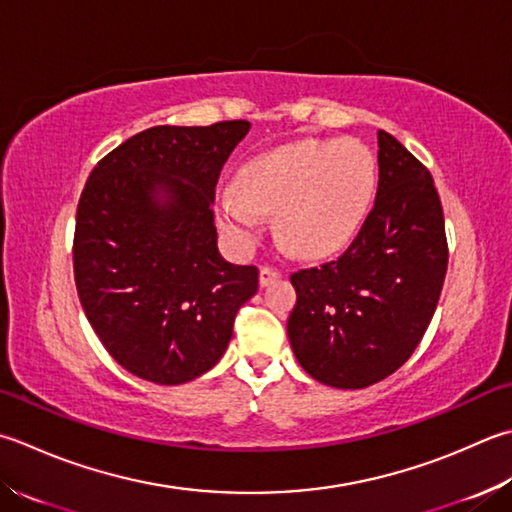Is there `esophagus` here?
I'll return each instance as SVG.
<instances>
[{"instance_id": "esophagus-1", "label": "esophagus", "mask_w": 512, "mask_h": 512, "mask_svg": "<svg viewBox=\"0 0 512 512\" xmlns=\"http://www.w3.org/2000/svg\"><path fill=\"white\" fill-rule=\"evenodd\" d=\"M279 277H282V270L275 268V266H262V268H259V284H262V286L273 284L275 279H279Z\"/></svg>"}]
</instances>
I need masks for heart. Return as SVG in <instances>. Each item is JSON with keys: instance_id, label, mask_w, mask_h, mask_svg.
I'll list each match as a JSON object with an SVG mask.
<instances>
[{"instance_id": "1", "label": "heart", "mask_w": 512, "mask_h": 512, "mask_svg": "<svg viewBox=\"0 0 512 512\" xmlns=\"http://www.w3.org/2000/svg\"><path fill=\"white\" fill-rule=\"evenodd\" d=\"M377 190L373 150L353 137L304 139L255 157L219 199L224 226L250 239L275 213L282 242L299 255L344 246L362 226Z\"/></svg>"}]
</instances>
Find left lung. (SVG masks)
I'll use <instances>...</instances> for the list:
<instances>
[{
  "mask_svg": "<svg viewBox=\"0 0 512 512\" xmlns=\"http://www.w3.org/2000/svg\"><path fill=\"white\" fill-rule=\"evenodd\" d=\"M375 206L342 255L290 275L288 339L317 382L366 388L422 342L442 295L448 242L430 170L379 130Z\"/></svg>",
  "mask_w": 512,
  "mask_h": 512,
  "instance_id": "8db88e82",
  "label": "left lung"
}]
</instances>
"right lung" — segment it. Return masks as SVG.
Masks as SVG:
<instances>
[{"label": "right lung", "mask_w": 512, "mask_h": 512, "mask_svg": "<svg viewBox=\"0 0 512 512\" xmlns=\"http://www.w3.org/2000/svg\"><path fill=\"white\" fill-rule=\"evenodd\" d=\"M248 128H146L99 159L79 197V302L110 357L146 382L175 386L213 368L257 293V266L219 255L210 210Z\"/></svg>", "instance_id": "1"}]
</instances>
